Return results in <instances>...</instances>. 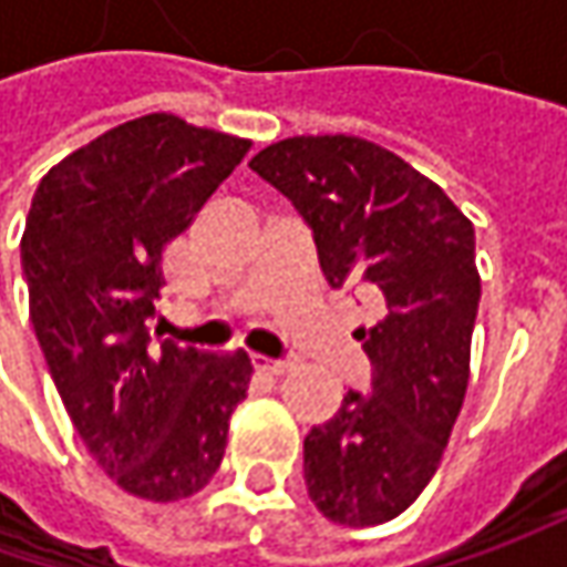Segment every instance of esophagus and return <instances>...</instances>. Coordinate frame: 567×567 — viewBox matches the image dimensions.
Returning a JSON list of instances; mask_svg holds the SVG:
<instances>
[{
    "instance_id": "34e87169",
    "label": "esophagus",
    "mask_w": 567,
    "mask_h": 567,
    "mask_svg": "<svg viewBox=\"0 0 567 567\" xmlns=\"http://www.w3.org/2000/svg\"><path fill=\"white\" fill-rule=\"evenodd\" d=\"M255 369H258V372H265V375H287V372H290V362L268 360V357H255Z\"/></svg>"
}]
</instances>
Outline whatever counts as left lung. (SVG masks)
Masks as SVG:
<instances>
[{
	"instance_id": "1",
	"label": "left lung",
	"mask_w": 567,
	"mask_h": 567,
	"mask_svg": "<svg viewBox=\"0 0 567 567\" xmlns=\"http://www.w3.org/2000/svg\"><path fill=\"white\" fill-rule=\"evenodd\" d=\"M249 166L306 217L328 284L360 287L379 312L353 331L372 360L369 394L347 391L306 435L309 498L343 527L394 520L435 476L467 394L473 224L442 186L357 135L284 138Z\"/></svg>"
}]
</instances>
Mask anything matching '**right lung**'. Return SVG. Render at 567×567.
I'll return each mask as SVG.
<instances>
[{"label": "right lung", "instance_id": "1", "mask_svg": "<svg viewBox=\"0 0 567 567\" xmlns=\"http://www.w3.org/2000/svg\"><path fill=\"white\" fill-rule=\"evenodd\" d=\"M251 142L147 113L40 179L21 236L31 321L81 442L144 502L202 492L246 401L249 353L151 343L164 249L192 227Z\"/></svg>", "mask_w": 567, "mask_h": 567}]
</instances>
